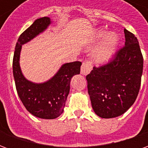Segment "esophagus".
Here are the masks:
<instances>
[{"mask_svg": "<svg viewBox=\"0 0 148 148\" xmlns=\"http://www.w3.org/2000/svg\"><path fill=\"white\" fill-rule=\"evenodd\" d=\"M92 70V65L90 63V62H83L81 67V73L83 75H87L90 74V72Z\"/></svg>", "mask_w": 148, "mask_h": 148, "instance_id": "34e87169", "label": "esophagus"}]
</instances>
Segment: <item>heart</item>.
Instances as JSON below:
<instances>
[{
  "instance_id": "1",
  "label": "heart",
  "mask_w": 148,
  "mask_h": 148,
  "mask_svg": "<svg viewBox=\"0 0 148 148\" xmlns=\"http://www.w3.org/2000/svg\"><path fill=\"white\" fill-rule=\"evenodd\" d=\"M104 36L103 32L97 33V37H102ZM118 43V37L115 33H109L104 37L102 41L96 49L93 51V57L97 62L103 63L106 62L111 58L114 54Z\"/></svg>"
}]
</instances>
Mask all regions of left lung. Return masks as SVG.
<instances>
[{
	"mask_svg": "<svg viewBox=\"0 0 148 148\" xmlns=\"http://www.w3.org/2000/svg\"><path fill=\"white\" fill-rule=\"evenodd\" d=\"M124 46L107 64L94 66L86 76L94 112L101 118L124 114L136 99L143 74V58L138 39L124 28Z\"/></svg>",
	"mask_w": 148,
	"mask_h": 148,
	"instance_id": "1",
	"label": "left lung"
}]
</instances>
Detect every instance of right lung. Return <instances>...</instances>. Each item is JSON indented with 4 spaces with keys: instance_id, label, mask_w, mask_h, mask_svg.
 Segmentation results:
<instances>
[{
    "instance_id": "1",
    "label": "right lung",
    "mask_w": 148,
    "mask_h": 148,
    "mask_svg": "<svg viewBox=\"0 0 148 148\" xmlns=\"http://www.w3.org/2000/svg\"><path fill=\"white\" fill-rule=\"evenodd\" d=\"M51 23L49 17L39 18L24 31L18 39L12 61L16 88L23 105L35 116L48 120L58 117L63 112L71 78L80 74L82 65L78 61L65 63L54 77L43 83H34L24 77L20 66L22 45L44 32Z\"/></svg>"
}]
</instances>
